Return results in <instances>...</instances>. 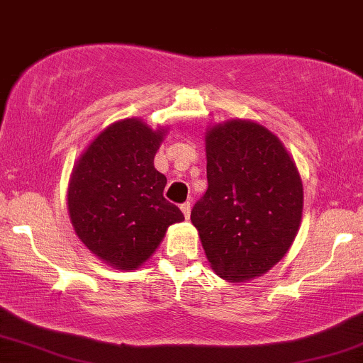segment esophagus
I'll list each match as a JSON object with an SVG mask.
<instances>
[{
  "label": "esophagus",
  "mask_w": 363,
  "mask_h": 363,
  "mask_svg": "<svg viewBox=\"0 0 363 363\" xmlns=\"http://www.w3.org/2000/svg\"><path fill=\"white\" fill-rule=\"evenodd\" d=\"M181 211H182V213H184V218H186V220L189 218V215H191V203H189V201L182 203V205H181Z\"/></svg>",
  "instance_id": "34e87169"
}]
</instances>
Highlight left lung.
Here are the masks:
<instances>
[{"instance_id":"obj_1","label":"left lung","mask_w":363,"mask_h":363,"mask_svg":"<svg viewBox=\"0 0 363 363\" xmlns=\"http://www.w3.org/2000/svg\"><path fill=\"white\" fill-rule=\"evenodd\" d=\"M208 189L191 211L211 269L230 283L268 273L302 222L294 158L259 123L230 119L205 133Z\"/></svg>"}]
</instances>
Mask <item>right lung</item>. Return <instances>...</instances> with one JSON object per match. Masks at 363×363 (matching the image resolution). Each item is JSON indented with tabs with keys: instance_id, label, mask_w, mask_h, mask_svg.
Returning a JSON list of instances; mask_svg holds the SVG:
<instances>
[{
	"instance_id": "right-lung-1",
	"label": "right lung",
	"mask_w": 363,
	"mask_h": 363,
	"mask_svg": "<svg viewBox=\"0 0 363 363\" xmlns=\"http://www.w3.org/2000/svg\"><path fill=\"white\" fill-rule=\"evenodd\" d=\"M167 128L143 119L102 129L74 164L68 213L78 239L116 269L140 268L184 215L164 198L167 177L153 165Z\"/></svg>"
}]
</instances>
